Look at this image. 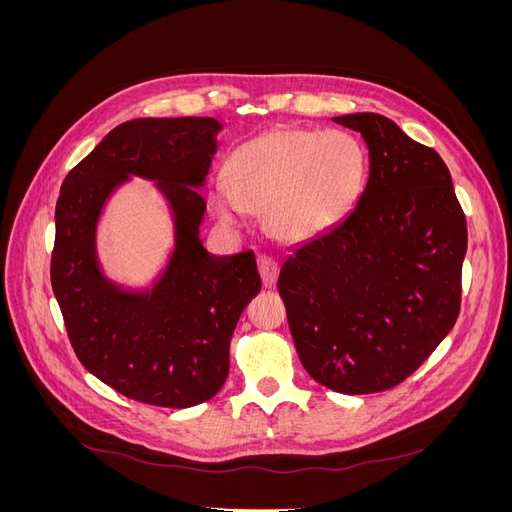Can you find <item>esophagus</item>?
<instances>
[{
	"label": "esophagus",
	"instance_id": "1",
	"mask_svg": "<svg viewBox=\"0 0 512 512\" xmlns=\"http://www.w3.org/2000/svg\"><path fill=\"white\" fill-rule=\"evenodd\" d=\"M258 271H260V277H262V286L271 288L277 280V271H280V267H277V262L273 258L260 256L258 258Z\"/></svg>",
	"mask_w": 512,
	"mask_h": 512
}]
</instances>
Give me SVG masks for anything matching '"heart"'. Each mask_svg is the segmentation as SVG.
I'll list each match as a JSON object with an SVG mask.
<instances>
[{"label": "heart", "mask_w": 512, "mask_h": 512, "mask_svg": "<svg viewBox=\"0 0 512 512\" xmlns=\"http://www.w3.org/2000/svg\"><path fill=\"white\" fill-rule=\"evenodd\" d=\"M226 183L209 190L215 218L241 226L265 211L271 235L307 243L344 224L361 203L369 158L361 141L342 130L273 128L230 153Z\"/></svg>", "instance_id": "1"}]
</instances>
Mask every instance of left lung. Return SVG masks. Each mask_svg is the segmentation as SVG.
<instances>
[{"label": "left lung", "mask_w": 512, "mask_h": 512, "mask_svg": "<svg viewBox=\"0 0 512 512\" xmlns=\"http://www.w3.org/2000/svg\"><path fill=\"white\" fill-rule=\"evenodd\" d=\"M333 121L363 136L367 188L344 224L294 247L277 290L307 374L365 395L406 380L453 329L468 230L436 151L378 113Z\"/></svg>", "instance_id": "left-lung-1"}]
</instances>
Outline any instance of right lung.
Here are the masks:
<instances>
[{"instance_id": "right-lung-1", "label": "right lung", "mask_w": 512, "mask_h": 512, "mask_svg": "<svg viewBox=\"0 0 512 512\" xmlns=\"http://www.w3.org/2000/svg\"><path fill=\"white\" fill-rule=\"evenodd\" d=\"M222 123L141 117L108 132L61 183L51 284L72 348L117 393L190 408L222 389L230 337L260 290L254 252L211 254L200 239L205 188ZM132 176L153 180L171 213L174 243L149 285L105 273L97 230L105 205Z\"/></svg>"}]
</instances>
